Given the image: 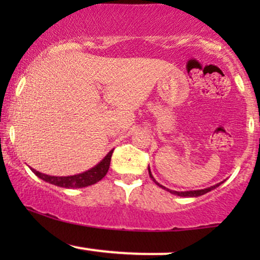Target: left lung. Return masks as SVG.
I'll return each mask as SVG.
<instances>
[{"mask_svg":"<svg viewBox=\"0 0 260 260\" xmlns=\"http://www.w3.org/2000/svg\"><path fill=\"white\" fill-rule=\"evenodd\" d=\"M149 176H150V177H151V180H153V181L155 182V183L157 184V186L161 187V188H164V189L169 190V192H170V193H172V194L180 196V197H199V196H203V194H205V193L210 192L211 189H214V188H216L217 186H220V183H219V184H216V186H213V187L205 188V189H199V190H189V192H176V190H170V189H168V188H165V187H164V186H161L160 183H157V182L155 181V178L153 177V175H151L150 170H149Z\"/></svg>","mask_w":260,"mask_h":260,"instance_id":"1","label":"left lung"}]
</instances>
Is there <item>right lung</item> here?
Returning <instances> with one entry per match:
<instances>
[{"label": "right lung", "mask_w": 260, "mask_h": 260, "mask_svg": "<svg viewBox=\"0 0 260 260\" xmlns=\"http://www.w3.org/2000/svg\"><path fill=\"white\" fill-rule=\"evenodd\" d=\"M112 153L113 150L110 151V153L105 156V159L101 160L95 168L88 170V171L83 172V174H79V175L67 176V177H57V176L44 175L34 169H31V171L34 172L38 177H40L41 180L49 182V183L55 184V186H58V187H63V188L88 187V186H91V184L96 183V182H99L101 178L107 174V171H109V168H110V162H111Z\"/></svg>", "instance_id": "obj_1"}]
</instances>
